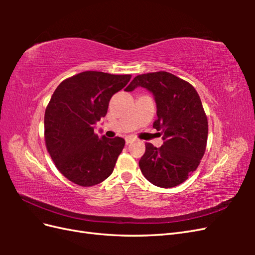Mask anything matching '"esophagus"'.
I'll use <instances>...</instances> for the list:
<instances>
[{
	"instance_id": "34e87169",
	"label": "esophagus",
	"mask_w": 255,
	"mask_h": 255,
	"mask_svg": "<svg viewBox=\"0 0 255 255\" xmlns=\"http://www.w3.org/2000/svg\"><path fill=\"white\" fill-rule=\"evenodd\" d=\"M133 141H134V138H132V137H127V138H126L127 144H129L130 142H133Z\"/></svg>"
}]
</instances>
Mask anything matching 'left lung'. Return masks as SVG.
<instances>
[{
	"mask_svg": "<svg viewBox=\"0 0 255 255\" xmlns=\"http://www.w3.org/2000/svg\"><path fill=\"white\" fill-rule=\"evenodd\" d=\"M138 86L155 98L157 119L153 128L165 140L159 148L145 142L140 170L157 187L177 186L196 171L205 153L208 122L201 99L191 84L166 71L137 75L126 91Z\"/></svg>",
	"mask_w": 255,
	"mask_h": 255,
	"instance_id": "8db88e82",
	"label": "left lung"
}]
</instances>
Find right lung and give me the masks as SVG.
<instances>
[{
  "mask_svg": "<svg viewBox=\"0 0 255 255\" xmlns=\"http://www.w3.org/2000/svg\"><path fill=\"white\" fill-rule=\"evenodd\" d=\"M132 75L85 71L61 82L44 114V141L58 171L83 187L109 177L126 141L100 139L95 125L106 116L110 100Z\"/></svg>",
  "mask_w": 255,
  "mask_h": 255,
  "instance_id": "right-lung-1",
  "label": "right lung"
}]
</instances>
